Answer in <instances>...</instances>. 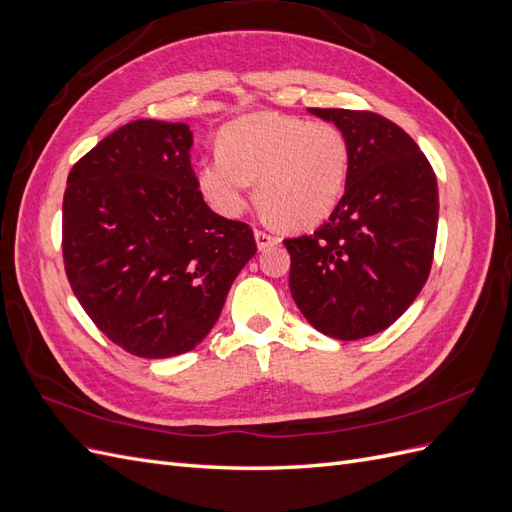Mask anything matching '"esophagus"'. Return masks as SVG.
I'll return each mask as SVG.
<instances>
[{"label":"esophagus","instance_id":"esophagus-1","mask_svg":"<svg viewBox=\"0 0 512 512\" xmlns=\"http://www.w3.org/2000/svg\"><path fill=\"white\" fill-rule=\"evenodd\" d=\"M254 237H256V243H258L260 250H267V247H271V245H277V243H280V237H275L273 232L260 230V228H256V230H254Z\"/></svg>","mask_w":512,"mask_h":512}]
</instances>
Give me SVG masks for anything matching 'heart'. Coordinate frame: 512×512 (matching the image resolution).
<instances>
[{"instance_id": "b5f03b06", "label": "heart", "mask_w": 512, "mask_h": 512, "mask_svg": "<svg viewBox=\"0 0 512 512\" xmlns=\"http://www.w3.org/2000/svg\"><path fill=\"white\" fill-rule=\"evenodd\" d=\"M220 156L198 166L200 192L213 209L239 215L250 181L269 218L284 228H312L339 205L350 173V147L331 121L254 113L228 123Z\"/></svg>"}]
</instances>
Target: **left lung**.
<instances>
[{
	"label": "left lung",
	"mask_w": 512,
	"mask_h": 512,
	"mask_svg": "<svg viewBox=\"0 0 512 512\" xmlns=\"http://www.w3.org/2000/svg\"><path fill=\"white\" fill-rule=\"evenodd\" d=\"M350 147L346 192L312 235L284 239L292 299L314 329L352 342L384 331L425 286L438 181L414 138L371 111L309 108Z\"/></svg>",
	"instance_id": "8db88e82"
}]
</instances>
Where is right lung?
I'll return each mask as SVG.
<instances>
[{
	"label": "right lung",
	"instance_id": "1",
	"mask_svg": "<svg viewBox=\"0 0 512 512\" xmlns=\"http://www.w3.org/2000/svg\"><path fill=\"white\" fill-rule=\"evenodd\" d=\"M185 123H126L68 175L61 250L74 297L113 344L143 359L196 348L256 254L250 224L198 190Z\"/></svg>",
	"mask_w": 512,
	"mask_h": 512
}]
</instances>
